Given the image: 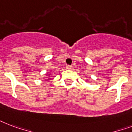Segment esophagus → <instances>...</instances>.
<instances>
[{
  "instance_id": "esophagus-1",
  "label": "esophagus",
  "mask_w": 132,
  "mask_h": 132,
  "mask_svg": "<svg viewBox=\"0 0 132 132\" xmlns=\"http://www.w3.org/2000/svg\"><path fill=\"white\" fill-rule=\"evenodd\" d=\"M66 69H67V70H71V69H72V66H69V65H68V66H66Z\"/></svg>"
}]
</instances>
